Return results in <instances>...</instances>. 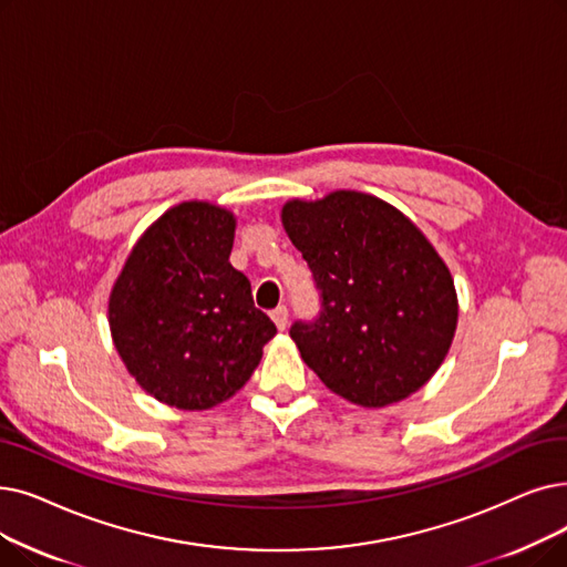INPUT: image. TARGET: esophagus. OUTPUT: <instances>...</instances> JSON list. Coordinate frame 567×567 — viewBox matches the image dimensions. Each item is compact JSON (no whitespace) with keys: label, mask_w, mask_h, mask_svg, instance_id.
<instances>
[{"label":"esophagus","mask_w":567,"mask_h":567,"mask_svg":"<svg viewBox=\"0 0 567 567\" xmlns=\"http://www.w3.org/2000/svg\"><path fill=\"white\" fill-rule=\"evenodd\" d=\"M270 319H274L276 327L280 331H285L287 324H289V310H287V306H278L274 312H270Z\"/></svg>","instance_id":"1"}]
</instances>
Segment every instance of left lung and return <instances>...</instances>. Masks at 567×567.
Wrapping results in <instances>:
<instances>
[{
  "label": "left lung",
  "instance_id": "8db88e82",
  "mask_svg": "<svg viewBox=\"0 0 567 567\" xmlns=\"http://www.w3.org/2000/svg\"><path fill=\"white\" fill-rule=\"evenodd\" d=\"M282 227L322 301L317 319L289 329L317 378L363 408L422 389L458 319L452 274L426 236L401 210L352 189L287 202Z\"/></svg>",
  "mask_w": 567,
  "mask_h": 567
}]
</instances>
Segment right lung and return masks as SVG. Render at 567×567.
I'll return each instance as SVG.
<instances>
[{"label":"right lung","instance_id":"add662e5","mask_svg":"<svg viewBox=\"0 0 567 567\" xmlns=\"http://www.w3.org/2000/svg\"><path fill=\"white\" fill-rule=\"evenodd\" d=\"M236 217L208 202L166 210L113 285L109 324L130 375L178 410H208L250 380L276 324L229 264Z\"/></svg>","mask_w":567,"mask_h":567}]
</instances>
